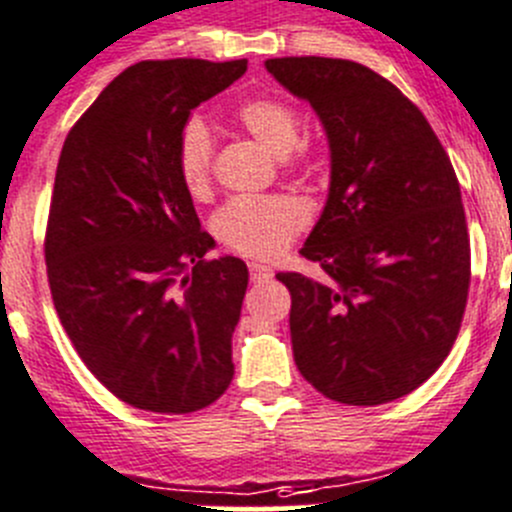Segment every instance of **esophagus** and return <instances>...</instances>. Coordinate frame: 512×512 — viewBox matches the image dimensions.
Segmentation results:
<instances>
[{"mask_svg": "<svg viewBox=\"0 0 512 512\" xmlns=\"http://www.w3.org/2000/svg\"><path fill=\"white\" fill-rule=\"evenodd\" d=\"M273 275V267L262 265V262H250V278L255 280V283H265V280H270Z\"/></svg>", "mask_w": 512, "mask_h": 512, "instance_id": "34e87169", "label": "esophagus"}]
</instances>
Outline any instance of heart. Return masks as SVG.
<instances>
[{
    "label": "heart",
    "mask_w": 512,
    "mask_h": 512,
    "mask_svg": "<svg viewBox=\"0 0 512 512\" xmlns=\"http://www.w3.org/2000/svg\"><path fill=\"white\" fill-rule=\"evenodd\" d=\"M237 122L275 158H288L301 145V117L280 99H250L237 109ZM178 176L193 199H209L214 186V137L193 119L183 127L176 150ZM308 227V209L293 196L232 199L216 211L211 232L229 252L270 260Z\"/></svg>",
    "instance_id": "1"
}]
</instances>
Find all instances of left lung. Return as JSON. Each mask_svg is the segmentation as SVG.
I'll return each mask as SVG.
<instances>
[{"instance_id":"1","label":"left lung","mask_w":512,"mask_h":512,"mask_svg":"<svg viewBox=\"0 0 512 512\" xmlns=\"http://www.w3.org/2000/svg\"><path fill=\"white\" fill-rule=\"evenodd\" d=\"M265 68L311 104L331 150L329 199L301 247L324 280L278 273L298 370L336 403L403 398L439 370L467 308L457 173L421 109L372 68L319 55Z\"/></svg>"}]
</instances>
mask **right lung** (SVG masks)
<instances>
[{
	"mask_svg": "<svg viewBox=\"0 0 512 512\" xmlns=\"http://www.w3.org/2000/svg\"><path fill=\"white\" fill-rule=\"evenodd\" d=\"M245 71V58L135 63L63 142L45 229L55 311L91 375L140 411H201L234 377L250 273L206 260L214 239L176 150L191 109Z\"/></svg>",
	"mask_w": 512,
	"mask_h": 512,
	"instance_id": "add662e5",
	"label": "right lung"
}]
</instances>
